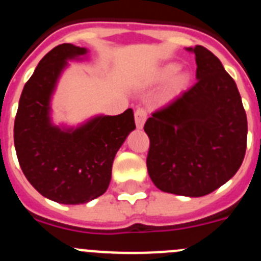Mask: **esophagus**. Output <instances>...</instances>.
<instances>
[{
  "label": "esophagus",
  "mask_w": 261,
  "mask_h": 261,
  "mask_svg": "<svg viewBox=\"0 0 261 261\" xmlns=\"http://www.w3.org/2000/svg\"><path fill=\"white\" fill-rule=\"evenodd\" d=\"M146 117H148V112L144 108H138L135 111V123L138 128H143L144 123H145Z\"/></svg>",
  "instance_id": "34e87169"
}]
</instances>
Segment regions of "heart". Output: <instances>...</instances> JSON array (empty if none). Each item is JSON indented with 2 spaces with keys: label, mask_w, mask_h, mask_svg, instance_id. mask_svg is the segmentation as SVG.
<instances>
[{
  "label": "heart",
  "mask_w": 261,
  "mask_h": 261,
  "mask_svg": "<svg viewBox=\"0 0 261 261\" xmlns=\"http://www.w3.org/2000/svg\"><path fill=\"white\" fill-rule=\"evenodd\" d=\"M179 69V65L174 62H169L163 65L162 67H159L158 70L154 74L153 80L154 83H164L171 79L167 84L166 90H164V98H173L176 95H178L179 93L184 92L187 88L190 83V75L186 71L177 72ZM175 73L176 75H174Z\"/></svg>",
  "instance_id": "b5f03b06"
}]
</instances>
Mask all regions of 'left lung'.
<instances>
[{
    "label": "left lung",
    "mask_w": 261,
    "mask_h": 261,
    "mask_svg": "<svg viewBox=\"0 0 261 261\" xmlns=\"http://www.w3.org/2000/svg\"><path fill=\"white\" fill-rule=\"evenodd\" d=\"M187 92L146 120V167L153 184L171 194L204 196L234 176L246 153L247 118L234 80L203 45Z\"/></svg>",
    "instance_id": "8db88e82"
}]
</instances>
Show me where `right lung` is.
Instances as JSON below:
<instances>
[{"label": "right lung", "mask_w": 261, "mask_h": 261, "mask_svg": "<svg viewBox=\"0 0 261 261\" xmlns=\"http://www.w3.org/2000/svg\"><path fill=\"white\" fill-rule=\"evenodd\" d=\"M87 48L57 45L38 63L22 89L14 125V143L22 173L45 198L84 204L106 192L116 153L135 130L131 108L117 116H97L76 128H60L49 117L50 95L67 60Z\"/></svg>", "instance_id": "1"}]
</instances>
